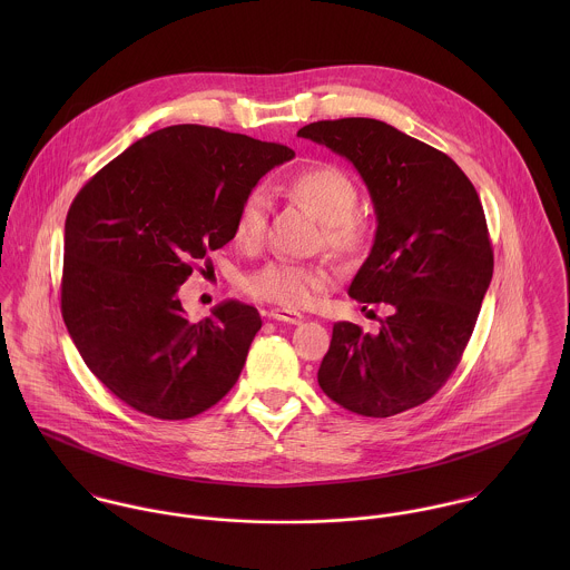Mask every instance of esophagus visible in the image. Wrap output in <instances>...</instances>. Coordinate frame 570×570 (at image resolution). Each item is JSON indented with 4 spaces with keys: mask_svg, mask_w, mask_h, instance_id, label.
<instances>
[{
    "mask_svg": "<svg viewBox=\"0 0 570 570\" xmlns=\"http://www.w3.org/2000/svg\"><path fill=\"white\" fill-rule=\"evenodd\" d=\"M267 316L272 321H281V323H287V325H301L305 321V316L294 312V309H269Z\"/></svg>",
    "mask_w": 570,
    "mask_h": 570,
    "instance_id": "1",
    "label": "esophagus"
}]
</instances>
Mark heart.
Returning <instances> with one entry per match:
<instances>
[{
    "mask_svg": "<svg viewBox=\"0 0 570 570\" xmlns=\"http://www.w3.org/2000/svg\"><path fill=\"white\" fill-rule=\"evenodd\" d=\"M283 190L323 222V242L335 256L353 258L371 244V222L355 210L357 184L342 168L331 164L301 168L285 179ZM265 226L267 197L261 190H249L235 217V244L244 249L256 247L263 242ZM325 285V269L296 261H272L245 278L247 294L287 309L309 307Z\"/></svg>",
    "mask_w": 570,
    "mask_h": 570,
    "instance_id": "1",
    "label": "heart"
}]
</instances>
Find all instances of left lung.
I'll return each mask as SVG.
<instances>
[{"mask_svg":"<svg viewBox=\"0 0 570 570\" xmlns=\"http://www.w3.org/2000/svg\"><path fill=\"white\" fill-rule=\"evenodd\" d=\"M298 136L362 175L377 230L348 296L389 307L375 335L333 325L318 384L355 414H400L448 382L476 326L493 274L483 204L452 158L382 120H318Z\"/></svg>","mask_w":570,"mask_h":570,"instance_id":"8db88e82","label":"left lung"}]
</instances>
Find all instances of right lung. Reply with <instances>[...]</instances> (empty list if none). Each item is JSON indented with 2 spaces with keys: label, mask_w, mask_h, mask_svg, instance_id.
Instances as JSON below:
<instances>
[{
  "label": "right lung",
  "mask_w": 570,
  "mask_h": 570,
  "mask_svg": "<svg viewBox=\"0 0 570 570\" xmlns=\"http://www.w3.org/2000/svg\"><path fill=\"white\" fill-rule=\"evenodd\" d=\"M289 147L202 125L134 142L75 197L61 314L87 368L127 406L188 419L228 395L261 328L226 301L190 323L177 296L195 261L233 242L245 195Z\"/></svg>",
  "instance_id": "right-lung-1"
}]
</instances>
